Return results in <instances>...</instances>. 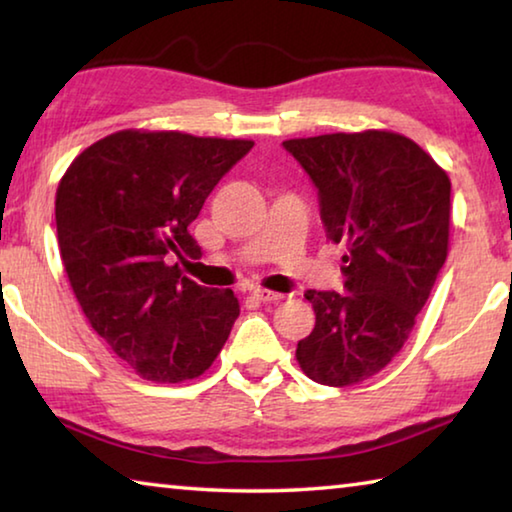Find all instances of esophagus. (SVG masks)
<instances>
[{
    "label": "esophagus",
    "instance_id": "1",
    "mask_svg": "<svg viewBox=\"0 0 512 512\" xmlns=\"http://www.w3.org/2000/svg\"><path fill=\"white\" fill-rule=\"evenodd\" d=\"M253 296H255L257 300H262V302H277V300H282V298H284L282 293H277V291H268V289H255V291H253Z\"/></svg>",
    "mask_w": 512,
    "mask_h": 512
}]
</instances>
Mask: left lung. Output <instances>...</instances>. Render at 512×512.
I'll use <instances>...</instances> for the list:
<instances>
[{
  "label": "left lung",
  "instance_id": "left-lung-1",
  "mask_svg": "<svg viewBox=\"0 0 512 512\" xmlns=\"http://www.w3.org/2000/svg\"><path fill=\"white\" fill-rule=\"evenodd\" d=\"M318 187L327 239L343 244L348 293L307 291L316 327L296 359L323 386L366 381L409 341L449 250L452 183L409 137L329 133L284 142Z\"/></svg>",
  "mask_w": 512,
  "mask_h": 512
}]
</instances>
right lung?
Segmentation results:
<instances>
[{"mask_svg": "<svg viewBox=\"0 0 512 512\" xmlns=\"http://www.w3.org/2000/svg\"><path fill=\"white\" fill-rule=\"evenodd\" d=\"M253 144L126 128L81 151L60 178L69 287L94 332L146 381L201 377L228 341L237 296L189 280L180 262L201 259L189 223Z\"/></svg>", "mask_w": 512, "mask_h": 512, "instance_id": "obj_1", "label": "right lung"}]
</instances>
